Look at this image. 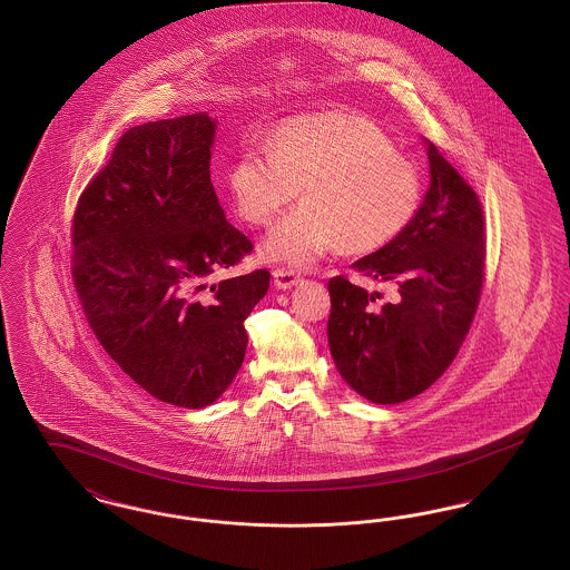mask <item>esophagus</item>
<instances>
[{"instance_id": "1", "label": "esophagus", "mask_w": 570, "mask_h": 570, "mask_svg": "<svg viewBox=\"0 0 570 570\" xmlns=\"http://www.w3.org/2000/svg\"><path fill=\"white\" fill-rule=\"evenodd\" d=\"M301 282V275L295 272H288V269H275L273 272V284L277 291H288L293 286H297Z\"/></svg>"}]
</instances>
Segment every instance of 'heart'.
Returning <instances> with one entry per match:
<instances>
[{"instance_id": "1", "label": "heart", "mask_w": 570, "mask_h": 570, "mask_svg": "<svg viewBox=\"0 0 570 570\" xmlns=\"http://www.w3.org/2000/svg\"><path fill=\"white\" fill-rule=\"evenodd\" d=\"M263 242L272 263L309 267L342 245L372 254L391 244L416 214L421 179L389 136L367 117L323 112L282 124L269 151L247 147L226 173L235 214L267 226L297 198Z\"/></svg>"}]
</instances>
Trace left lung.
Segmentation results:
<instances>
[{
  "instance_id": "left-lung-1",
  "label": "left lung",
  "mask_w": 570,
  "mask_h": 570,
  "mask_svg": "<svg viewBox=\"0 0 570 570\" xmlns=\"http://www.w3.org/2000/svg\"><path fill=\"white\" fill-rule=\"evenodd\" d=\"M430 188L406 228L353 263L397 284V301L372 305L344 275L328 279V348L340 376L372 404H400L444 374L474 318L485 269L479 196L430 140Z\"/></svg>"
}]
</instances>
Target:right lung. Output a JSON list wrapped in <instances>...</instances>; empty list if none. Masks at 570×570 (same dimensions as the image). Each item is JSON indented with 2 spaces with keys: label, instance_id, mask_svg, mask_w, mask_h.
I'll return each mask as SVG.
<instances>
[{
  "label": "right lung",
  "instance_id": "add662e5",
  "mask_svg": "<svg viewBox=\"0 0 570 570\" xmlns=\"http://www.w3.org/2000/svg\"><path fill=\"white\" fill-rule=\"evenodd\" d=\"M217 119L194 112L130 128L79 198L72 275L85 316L117 365L156 400L214 404L244 363V321L267 269L235 267L252 244L212 184Z\"/></svg>",
  "mask_w": 570,
  "mask_h": 570
}]
</instances>
